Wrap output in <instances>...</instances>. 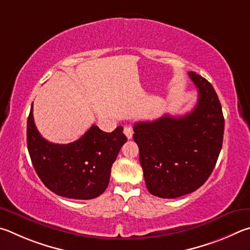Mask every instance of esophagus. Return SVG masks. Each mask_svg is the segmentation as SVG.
<instances>
[{"mask_svg":"<svg viewBox=\"0 0 250 250\" xmlns=\"http://www.w3.org/2000/svg\"><path fill=\"white\" fill-rule=\"evenodd\" d=\"M124 134L126 135V137H127L128 139H130L133 137V134H134V130H133V127L130 125H126L124 127Z\"/></svg>","mask_w":250,"mask_h":250,"instance_id":"34e87169","label":"esophagus"}]
</instances>
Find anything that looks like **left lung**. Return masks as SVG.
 <instances>
[{
	"label": "left lung",
	"instance_id": "1",
	"mask_svg": "<svg viewBox=\"0 0 250 250\" xmlns=\"http://www.w3.org/2000/svg\"><path fill=\"white\" fill-rule=\"evenodd\" d=\"M189 77L199 92L191 112L134 125L146 187L158 198L174 199L198 190L211 176L222 149L224 116L216 92L195 72Z\"/></svg>",
	"mask_w": 250,
	"mask_h": 250
}]
</instances>
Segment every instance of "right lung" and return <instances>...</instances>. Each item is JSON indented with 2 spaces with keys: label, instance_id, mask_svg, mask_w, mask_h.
Returning a JSON list of instances; mask_svg holds the SVG:
<instances>
[{
  "label": "right lung",
  "instance_id": "obj_1",
  "mask_svg": "<svg viewBox=\"0 0 250 250\" xmlns=\"http://www.w3.org/2000/svg\"><path fill=\"white\" fill-rule=\"evenodd\" d=\"M126 142L122 126L105 133L92 125L76 142L52 144L37 130L32 104L27 120L30 159L43 185L63 198L91 200L102 194L108 186L112 165Z\"/></svg>",
  "mask_w": 250,
  "mask_h": 250
}]
</instances>
